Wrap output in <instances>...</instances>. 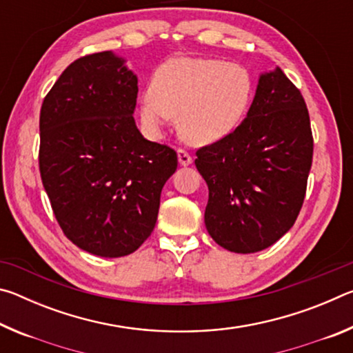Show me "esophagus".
<instances>
[{
  "label": "esophagus",
  "instance_id": "esophagus-1",
  "mask_svg": "<svg viewBox=\"0 0 353 353\" xmlns=\"http://www.w3.org/2000/svg\"><path fill=\"white\" fill-rule=\"evenodd\" d=\"M177 160L179 163H181V166H188L191 162H193L191 155L187 151H183V149H179L177 151Z\"/></svg>",
  "mask_w": 353,
  "mask_h": 353
}]
</instances>
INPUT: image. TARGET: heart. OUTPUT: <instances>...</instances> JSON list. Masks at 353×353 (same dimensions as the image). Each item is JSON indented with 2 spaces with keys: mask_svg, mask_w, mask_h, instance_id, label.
I'll list each match as a JSON object with an SVG mask.
<instances>
[{
  "mask_svg": "<svg viewBox=\"0 0 353 353\" xmlns=\"http://www.w3.org/2000/svg\"><path fill=\"white\" fill-rule=\"evenodd\" d=\"M254 82L238 63L174 57L154 73L151 94L140 104L143 126L159 134L179 117V134L194 146L225 139L240 126L252 101Z\"/></svg>",
  "mask_w": 353,
  "mask_h": 353,
  "instance_id": "obj_1",
  "label": "heart"
}]
</instances>
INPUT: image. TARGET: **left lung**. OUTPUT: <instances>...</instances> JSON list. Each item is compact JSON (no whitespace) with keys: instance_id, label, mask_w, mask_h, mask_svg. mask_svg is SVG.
Listing matches in <instances>:
<instances>
[{"instance_id":"8db88e82","label":"left lung","mask_w":353,"mask_h":353,"mask_svg":"<svg viewBox=\"0 0 353 353\" xmlns=\"http://www.w3.org/2000/svg\"><path fill=\"white\" fill-rule=\"evenodd\" d=\"M196 155L213 240L236 254L272 246L294 224L312 168L313 137L301 92L279 67L260 73L240 126Z\"/></svg>"}]
</instances>
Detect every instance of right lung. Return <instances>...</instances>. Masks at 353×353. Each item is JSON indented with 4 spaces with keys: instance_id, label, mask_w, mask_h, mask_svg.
<instances>
[{
    "instance_id": "right-lung-1",
    "label": "right lung",
    "mask_w": 353,
    "mask_h": 353,
    "mask_svg": "<svg viewBox=\"0 0 353 353\" xmlns=\"http://www.w3.org/2000/svg\"><path fill=\"white\" fill-rule=\"evenodd\" d=\"M137 93L126 59L104 51L67 67L40 110V176L57 223L77 248L105 259L146 241L177 168V154L137 128Z\"/></svg>"
}]
</instances>
